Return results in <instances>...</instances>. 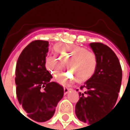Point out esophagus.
I'll return each mask as SVG.
<instances>
[{
  "mask_svg": "<svg viewBox=\"0 0 130 130\" xmlns=\"http://www.w3.org/2000/svg\"><path fill=\"white\" fill-rule=\"evenodd\" d=\"M70 90H71V89L67 88V87H65V88H64V93H65V94H67Z\"/></svg>",
  "mask_w": 130,
  "mask_h": 130,
  "instance_id": "esophagus-1",
  "label": "esophagus"
}]
</instances>
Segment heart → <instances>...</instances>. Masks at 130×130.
<instances>
[{
	"instance_id": "heart-1",
	"label": "heart",
	"mask_w": 130,
	"mask_h": 130,
	"mask_svg": "<svg viewBox=\"0 0 130 130\" xmlns=\"http://www.w3.org/2000/svg\"><path fill=\"white\" fill-rule=\"evenodd\" d=\"M56 56L46 58L44 65L51 75L56 78L62 72L65 65L69 68L73 73H68L59 80L62 85H67L76 79L77 83H84L88 80L95 74L98 59L96 55L86 48L77 45H67L58 43L53 46Z\"/></svg>"
}]
</instances>
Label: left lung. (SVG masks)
Returning <instances> with one entry per match:
<instances>
[{"label": "left lung", "mask_w": 130, "mask_h": 130, "mask_svg": "<svg viewBox=\"0 0 130 130\" xmlns=\"http://www.w3.org/2000/svg\"><path fill=\"white\" fill-rule=\"evenodd\" d=\"M90 46L97 56L98 65L92 77L80 87L84 92H79L80 98L75 105V114L80 121L90 126L115 105L122 69L116 54L107 45L91 43Z\"/></svg>", "instance_id": "obj_1"}]
</instances>
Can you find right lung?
Returning <instances> with one entry per match:
<instances>
[{"label":"right lung","mask_w":130,"mask_h":130,"mask_svg":"<svg viewBox=\"0 0 130 130\" xmlns=\"http://www.w3.org/2000/svg\"><path fill=\"white\" fill-rule=\"evenodd\" d=\"M48 46V41L31 42L21 53L15 68L18 101L28 117L40 123L53 116L64 95L61 85L50 81L53 77L44 65Z\"/></svg>","instance_id":"right-lung-1"}]
</instances>
